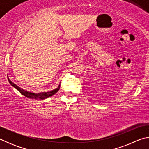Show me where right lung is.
I'll use <instances>...</instances> for the list:
<instances>
[{
    "mask_svg": "<svg viewBox=\"0 0 149 149\" xmlns=\"http://www.w3.org/2000/svg\"><path fill=\"white\" fill-rule=\"evenodd\" d=\"M8 81L10 84H11L12 86H13L14 88H16V89L18 91L21 93L22 95H23L24 96H25V97H26L27 98H30V99H47V98L51 97V96L54 95L55 93H56L58 91V90L60 89V85L58 87L54 90L51 91L42 92V93H38V94H35V93L26 91L21 89V88L19 87L18 86H17L16 84H14V83H12L9 79H8Z\"/></svg>",
    "mask_w": 149,
    "mask_h": 149,
    "instance_id": "obj_1",
    "label": "right lung"
}]
</instances>
